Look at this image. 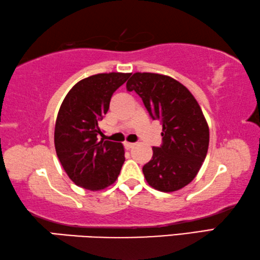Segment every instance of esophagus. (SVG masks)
<instances>
[{"label":"esophagus","instance_id":"esophagus-1","mask_svg":"<svg viewBox=\"0 0 260 260\" xmlns=\"http://www.w3.org/2000/svg\"><path fill=\"white\" fill-rule=\"evenodd\" d=\"M123 146H125L127 150H131L132 148H134L135 145H134V143H131V142H125V143H123Z\"/></svg>","mask_w":260,"mask_h":260}]
</instances>
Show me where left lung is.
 Segmentation results:
<instances>
[{"mask_svg":"<svg viewBox=\"0 0 260 260\" xmlns=\"http://www.w3.org/2000/svg\"><path fill=\"white\" fill-rule=\"evenodd\" d=\"M135 91L154 120L162 123L163 143L152 148L142 168L147 183L162 192H174L194 179L206 158L209 128L199 104L175 78L154 73H135L126 83Z\"/></svg>","mask_w":260,"mask_h":260,"instance_id":"1","label":"left lung"}]
</instances>
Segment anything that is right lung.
I'll return each mask as SVG.
<instances>
[{"label":"right lung","mask_w":260,"mask_h":260,"mask_svg":"<svg viewBox=\"0 0 260 260\" xmlns=\"http://www.w3.org/2000/svg\"><path fill=\"white\" fill-rule=\"evenodd\" d=\"M131 74L109 73L83 78L69 90L55 121L54 145L66 174L78 186L100 191L112 185L125 162L121 143L98 140V123L113 92Z\"/></svg>","instance_id":"obj_1"}]
</instances>
